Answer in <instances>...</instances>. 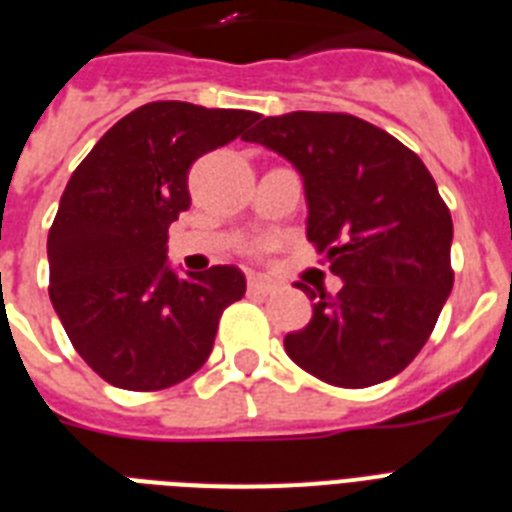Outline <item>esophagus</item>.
<instances>
[{
	"mask_svg": "<svg viewBox=\"0 0 512 512\" xmlns=\"http://www.w3.org/2000/svg\"><path fill=\"white\" fill-rule=\"evenodd\" d=\"M247 292H249V295H260V297H265V295H271L273 287H271V284H268V281L255 279V276H249V281H247Z\"/></svg>",
	"mask_w": 512,
	"mask_h": 512,
	"instance_id": "1",
	"label": "esophagus"
}]
</instances>
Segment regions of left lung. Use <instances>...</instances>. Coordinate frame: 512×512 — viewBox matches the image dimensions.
<instances>
[{"label": "left lung", "instance_id": "1", "mask_svg": "<svg viewBox=\"0 0 512 512\" xmlns=\"http://www.w3.org/2000/svg\"><path fill=\"white\" fill-rule=\"evenodd\" d=\"M303 175L308 241L340 276L311 292V324L284 337L289 358L337 388L396 377L428 342L452 292V215L414 151L350 114L292 111L244 135Z\"/></svg>", "mask_w": 512, "mask_h": 512}]
</instances>
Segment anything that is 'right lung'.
I'll return each instance as SVG.
<instances>
[{"label":"right lung","instance_id":"1","mask_svg":"<svg viewBox=\"0 0 512 512\" xmlns=\"http://www.w3.org/2000/svg\"><path fill=\"white\" fill-rule=\"evenodd\" d=\"M260 119L255 111L156 100L84 156L47 236L50 300L76 353L124 390H164L212 353L220 316L244 297L236 265L177 279L167 231L191 207V164Z\"/></svg>","mask_w":512,"mask_h":512}]
</instances>
